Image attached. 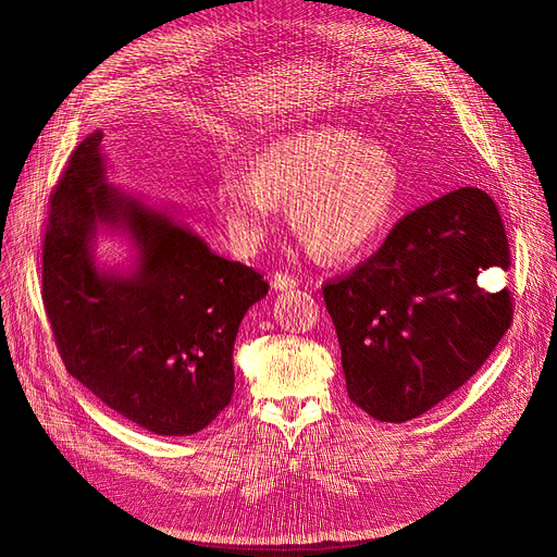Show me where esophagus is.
Wrapping results in <instances>:
<instances>
[{
	"label": "esophagus",
	"mask_w": 557,
	"mask_h": 557,
	"mask_svg": "<svg viewBox=\"0 0 557 557\" xmlns=\"http://www.w3.org/2000/svg\"><path fill=\"white\" fill-rule=\"evenodd\" d=\"M272 285H274L276 290H293V288H297V285H299V278L285 274V272H276L272 276Z\"/></svg>",
	"instance_id": "34e87169"
}]
</instances>
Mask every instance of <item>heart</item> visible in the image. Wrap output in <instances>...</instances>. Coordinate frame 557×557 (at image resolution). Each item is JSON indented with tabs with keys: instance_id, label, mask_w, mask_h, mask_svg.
<instances>
[{
	"instance_id": "heart-1",
	"label": "heart",
	"mask_w": 557,
	"mask_h": 557,
	"mask_svg": "<svg viewBox=\"0 0 557 557\" xmlns=\"http://www.w3.org/2000/svg\"><path fill=\"white\" fill-rule=\"evenodd\" d=\"M399 185V166L385 146L339 125H315L264 144L248 174H218L211 199L234 250L256 252L288 201L293 230L307 246L346 260L383 232Z\"/></svg>"
}]
</instances>
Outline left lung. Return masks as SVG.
I'll return each mask as SVG.
<instances>
[{"label": "left lung", "instance_id": "left-lung-1", "mask_svg": "<svg viewBox=\"0 0 557 557\" xmlns=\"http://www.w3.org/2000/svg\"><path fill=\"white\" fill-rule=\"evenodd\" d=\"M495 201L460 188L399 218L383 246L323 295L346 391L381 423H404L458 391L509 330V290L479 276L509 269Z\"/></svg>", "mask_w": 557, "mask_h": 557}]
</instances>
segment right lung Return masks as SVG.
<instances>
[{"instance_id":"obj_1","label":"right lung","mask_w":557,"mask_h":557,"mask_svg":"<svg viewBox=\"0 0 557 557\" xmlns=\"http://www.w3.org/2000/svg\"><path fill=\"white\" fill-rule=\"evenodd\" d=\"M102 139L95 129L76 146L50 197L44 307L66 372L144 430L188 436L230 404L234 339L269 283L111 185ZM99 228L131 242L127 268L96 264Z\"/></svg>"}]
</instances>
